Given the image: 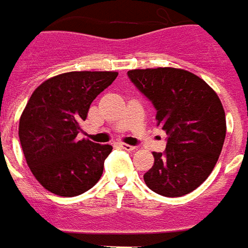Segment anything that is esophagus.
<instances>
[{"mask_svg": "<svg viewBox=\"0 0 248 248\" xmlns=\"http://www.w3.org/2000/svg\"><path fill=\"white\" fill-rule=\"evenodd\" d=\"M119 147L123 149H125V151H135V147H133V145H129V144L125 143H119Z\"/></svg>", "mask_w": 248, "mask_h": 248, "instance_id": "1", "label": "esophagus"}]
</instances>
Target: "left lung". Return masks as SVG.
Here are the masks:
<instances>
[{
	"label": "left lung",
	"mask_w": 248,
	"mask_h": 248,
	"mask_svg": "<svg viewBox=\"0 0 248 248\" xmlns=\"http://www.w3.org/2000/svg\"><path fill=\"white\" fill-rule=\"evenodd\" d=\"M156 108V124L168 135L166 151L144 173L154 192L183 196L199 187L217 164L226 138V115L217 92L194 73L177 68L128 71Z\"/></svg>",
	"instance_id": "left-lung-1"
}]
</instances>
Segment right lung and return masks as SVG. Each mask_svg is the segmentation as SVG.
Returning <instances> with one entry per match:
<instances>
[{
    "label": "right lung",
    "mask_w": 248,
    "mask_h": 248,
    "mask_svg": "<svg viewBox=\"0 0 248 248\" xmlns=\"http://www.w3.org/2000/svg\"><path fill=\"white\" fill-rule=\"evenodd\" d=\"M117 72H68L38 85L20 117L18 136L37 182L52 194L77 196L100 180L109 144L78 140L80 124Z\"/></svg>",
    "instance_id": "right-lung-1"
}]
</instances>
